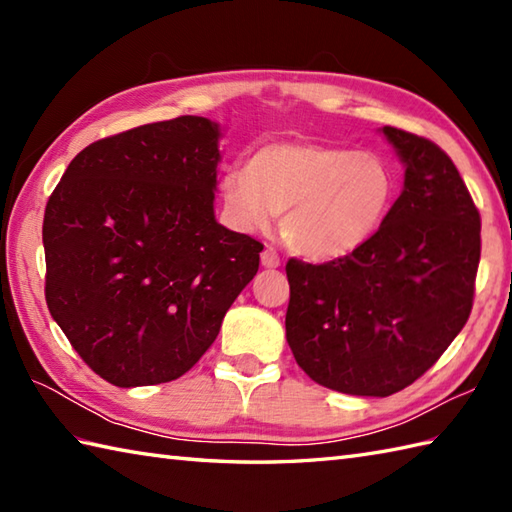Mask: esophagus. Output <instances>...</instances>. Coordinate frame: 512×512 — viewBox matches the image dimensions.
Segmentation results:
<instances>
[{
    "label": "esophagus",
    "instance_id": "34e87169",
    "mask_svg": "<svg viewBox=\"0 0 512 512\" xmlns=\"http://www.w3.org/2000/svg\"><path fill=\"white\" fill-rule=\"evenodd\" d=\"M262 264L266 266V268H277L279 264H281V259H279V253L275 248H264V253H262Z\"/></svg>",
    "mask_w": 512,
    "mask_h": 512
}]
</instances>
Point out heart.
Instances as JSON below:
<instances>
[{
    "label": "heart",
    "mask_w": 512,
    "mask_h": 512,
    "mask_svg": "<svg viewBox=\"0 0 512 512\" xmlns=\"http://www.w3.org/2000/svg\"><path fill=\"white\" fill-rule=\"evenodd\" d=\"M385 158L347 147L275 140L259 145L246 167L220 180L224 209L244 231H266L284 215L286 244L310 259L354 253L372 237L396 200Z\"/></svg>",
    "instance_id": "1"
}]
</instances>
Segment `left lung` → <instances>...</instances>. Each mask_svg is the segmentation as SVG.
I'll use <instances>...</instances> for the list:
<instances>
[{
  "label": "left lung",
  "mask_w": 512,
  "mask_h": 512,
  "mask_svg": "<svg viewBox=\"0 0 512 512\" xmlns=\"http://www.w3.org/2000/svg\"><path fill=\"white\" fill-rule=\"evenodd\" d=\"M405 189L383 226L332 262L288 259L286 339L314 383L391 396L438 361L469 321L482 253L480 211L429 138L383 127Z\"/></svg>",
  "instance_id": "left-lung-1"
}]
</instances>
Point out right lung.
Returning a JSON list of instances; mask_svg holds the SVG:
<instances>
[{"label":"right lung","instance_id":"1","mask_svg":"<svg viewBox=\"0 0 512 512\" xmlns=\"http://www.w3.org/2000/svg\"><path fill=\"white\" fill-rule=\"evenodd\" d=\"M217 136L178 116L101 138L48 198V310L116 387L187 374L257 273L264 244L215 222Z\"/></svg>","mask_w":512,"mask_h":512}]
</instances>
